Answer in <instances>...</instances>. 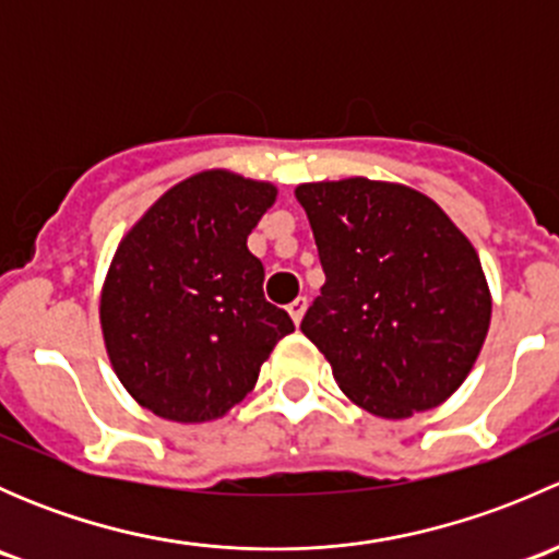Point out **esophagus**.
I'll return each instance as SVG.
<instances>
[{
	"instance_id": "1",
	"label": "esophagus",
	"mask_w": 559,
	"mask_h": 559,
	"mask_svg": "<svg viewBox=\"0 0 559 559\" xmlns=\"http://www.w3.org/2000/svg\"><path fill=\"white\" fill-rule=\"evenodd\" d=\"M306 308H308V300H306V297H297V300H292V302H289V308H286V311H289L292 321H295V324H300L302 316H306Z\"/></svg>"
}]
</instances>
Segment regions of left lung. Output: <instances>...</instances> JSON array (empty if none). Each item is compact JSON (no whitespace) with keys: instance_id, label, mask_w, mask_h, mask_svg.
Here are the masks:
<instances>
[{"instance_id":"1","label":"left lung","mask_w":559,"mask_h":559,"mask_svg":"<svg viewBox=\"0 0 559 559\" xmlns=\"http://www.w3.org/2000/svg\"><path fill=\"white\" fill-rule=\"evenodd\" d=\"M324 286L300 330L352 403L408 419L449 400L471 373L492 295L471 240L403 183L321 180L295 189Z\"/></svg>"}]
</instances>
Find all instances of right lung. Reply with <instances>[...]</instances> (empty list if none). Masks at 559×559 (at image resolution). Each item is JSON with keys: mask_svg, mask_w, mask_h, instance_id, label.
I'll use <instances>...</instances> for the list:
<instances>
[{"mask_svg": "<svg viewBox=\"0 0 559 559\" xmlns=\"http://www.w3.org/2000/svg\"><path fill=\"white\" fill-rule=\"evenodd\" d=\"M273 183L205 170L167 189L116 248L99 300L107 357L143 408L180 425L218 419L295 330L264 300L246 240Z\"/></svg>", "mask_w": 559, "mask_h": 559, "instance_id": "right-lung-1", "label": "right lung"}]
</instances>
